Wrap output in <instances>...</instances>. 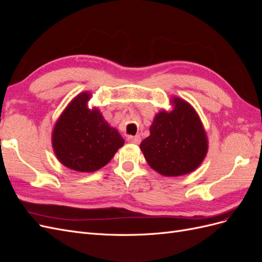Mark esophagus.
Segmentation results:
<instances>
[{
    "instance_id": "34e87169",
    "label": "esophagus",
    "mask_w": 262,
    "mask_h": 262,
    "mask_svg": "<svg viewBox=\"0 0 262 262\" xmlns=\"http://www.w3.org/2000/svg\"><path fill=\"white\" fill-rule=\"evenodd\" d=\"M126 140H128L130 143H133V144H140L141 143V137L140 136H129L128 138H126Z\"/></svg>"
}]
</instances>
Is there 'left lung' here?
I'll return each instance as SVG.
<instances>
[{"instance_id": "1", "label": "left lung", "mask_w": 262, "mask_h": 262, "mask_svg": "<svg viewBox=\"0 0 262 262\" xmlns=\"http://www.w3.org/2000/svg\"><path fill=\"white\" fill-rule=\"evenodd\" d=\"M173 104L170 113L156 115L149 137L140 145L150 167L169 177L194 170L208 150L207 136L194 109L179 98Z\"/></svg>"}]
</instances>
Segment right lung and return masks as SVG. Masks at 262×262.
I'll use <instances>...</instances> for the list:
<instances>
[{
	"label": "right lung",
	"mask_w": 262,
	"mask_h": 262,
	"mask_svg": "<svg viewBox=\"0 0 262 262\" xmlns=\"http://www.w3.org/2000/svg\"><path fill=\"white\" fill-rule=\"evenodd\" d=\"M89 93L80 94L67 107L54 126L52 144L67 167L92 172L105 166L124 140L105 121L98 109L87 108Z\"/></svg>",
	"instance_id": "obj_1"
}]
</instances>
